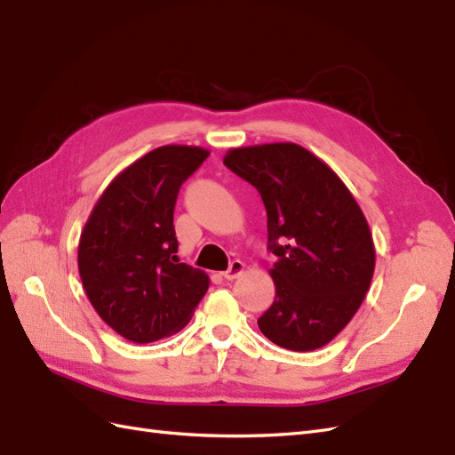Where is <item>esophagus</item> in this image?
Segmentation results:
<instances>
[{
	"label": "esophagus",
	"instance_id": "1",
	"mask_svg": "<svg viewBox=\"0 0 455 455\" xmlns=\"http://www.w3.org/2000/svg\"><path fill=\"white\" fill-rule=\"evenodd\" d=\"M243 269H244V264L241 259H233L231 264H229V267H228V271H224V279L226 281H233V279H237L239 275L243 273Z\"/></svg>",
	"mask_w": 455,
	"mask_h": 455
}]
</instances>
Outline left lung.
Instances as JSON below:
<instances>
[{
  "label": "left lung",
  "instance_id": "obj_1",
  "mask_svg": "<svg viewBox=\"0 0 455 455\" xmlns=\"http://www.w3.org/2000/svg\"><path fill=\"white\" fill-rule=\"evenodd\" d=\"M224 164L252 184L267 212L273 306L258 326L291 351L334 339L370 288L376 266L366 218L338 174L292 142L229 149Z\"/></svg>",
  "mask_w": 455,
  "mask_h": 455
}]
</instances>
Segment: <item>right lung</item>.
Returning a JSON list of instances; mask_svg holds the SVG:
<instances>
[{
	"label": "right lung",
	"instance_id": "obj_1",
	"mask_svg": "<svg viewBox=\"0 0 455 455\" xmlns=\"http://www.w3.org/2000/svg\"><path fill=\"white\" fill-rule=\"evenodd\" d=\"M209 151L161 146L109 184L81 231L77 266L87 298L116 332L149 343L182 330L209 275L178 264L174 204Z\"/></svg>",
	"mask_w": 455,
	"mask_h": 455
}]
</instances>
